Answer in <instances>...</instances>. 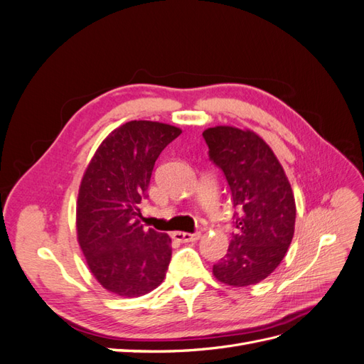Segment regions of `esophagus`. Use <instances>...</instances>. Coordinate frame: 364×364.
<instances>
[{"label": "esophagus", "mask_w": 364, "mask_h": 364, "mask_svg": "<svg viewBox=\"0 0 364 364\" xmlns=\"http://www.w3.org/2000/svg\"><path fill=\"white\" fill-rule=\"evenodd\" d=\"M200 232H194V234H188V232H174L173 237L174 240L181 241V243H188V241H197L200 238Z\"/></svg>", "instance_id": "1"}]
</instances>
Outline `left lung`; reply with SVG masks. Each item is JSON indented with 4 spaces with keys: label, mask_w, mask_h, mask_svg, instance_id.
<instances>
[{
    "label": "left lung",
    "mask_w": 364,
    "mask_h": 364,
    "mask_svg": "<svg viewBox=\"0 0 364 364\" xmlns=\"http://www.w3.org/2000/svg\"><path fill=\"white\" fill-rule=\"evenodd\" d=\"M203 139L235 208V232L213 273L232 287L258 284L279 266L291 243L296 203L290 182L272 149L250 130L217 126L206 129Z\"/></svg>",
    "instance_id": "8db88e82"
}]
</instances>
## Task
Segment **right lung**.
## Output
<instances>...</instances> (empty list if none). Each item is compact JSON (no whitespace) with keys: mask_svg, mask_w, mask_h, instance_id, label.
Segmentation results:
<instances>
[{"mask_svg":"<svg viewBox=\"0 0 364 364\" xmlns=\"http://www.w3.org/2000/svg\"><path fill=\"white\" fill-rule=\"evenodd\" d=\"M181 134L170 124L129 121L102 142L87 165L77 199V235L87 266L107 291L136 297L165 278L171 240L144 230L139 203L147 199L161 151Z\"/></svg>","mask_w":364,"mask_h":364,"instance_id":"add662e5","label":"right lung"}]
</instances>
